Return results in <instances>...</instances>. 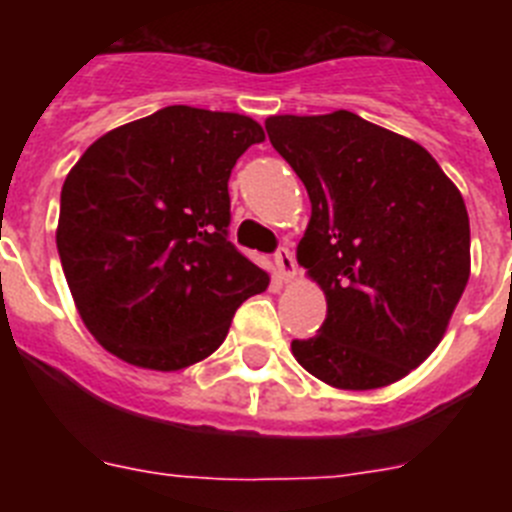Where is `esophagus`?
<instances>
[{"label":"esophagus","mask_w":512,"mask_h":512,"mask_svg":"<svg viewBox=\"0 0 512 512\" xmlns=\"http://www.w3.org/2000/svg\"><path fill=\"white\" fill-rule=\"evenodd\" d=\"M274 264H277V271L282 279L295 277V271H297L295 256H292V251H289L287 246H279L277 251H274Z\"/></svg>","instance_id":"esophagus-1"}]
</instances>
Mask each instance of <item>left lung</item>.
Returning <instances> with one entry per match:
<instances>
[{"instance_id":"obj_1","label":"left lung","mask_w":512,"mask_h":512,"mask_svg":"<svg viewBox=\"0 0 512 512\" xmlns=\"http://www.w3.org/2000/svg\"><path fill=\"white\" fill-rule=\"evenodd\" d=\"M266 133L310 194L297 261L328 300L292 354L341 390L397 382L441 343L469 282L459 189L415 140L348 110L269 117Z\"/></svg>"}]
</instances>
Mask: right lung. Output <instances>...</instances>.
<instances>
[{
    "mask_svg": "<svg viewBox=\"0 0 512 512\" xmlns=\"http://www.w3.org/2000/svg\"><path fill=\"white\" fill-rule=\"evenodd\" d=\"M256 120L171 104L110 130L61 189L56 246L81 320L128 364L176 372L269 287L230 243L228 179Z\"/></svg>",
    "mask_w": 512,
    "mask_h": 512,
    "instance_id": "1",
    "label": "right lung"
}]
</instances>
